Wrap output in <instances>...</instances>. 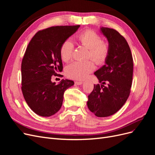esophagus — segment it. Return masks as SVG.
Here are the masks:
<instances>
[{"instance_id":"34e87169","label":"esophagus","mask_w":155,"mask_h":155,"mask_svg":"<svg viewBox=\"0 0 155 155\" xmlns=\"http://www.w3.org/2000/svg\"><path fill=\"white\" fill-rule=\"evenodd\" d=\"M75 83H76V85H81L83 83L82 81H76L75 82Z\"/></svg>"}]
</instances>
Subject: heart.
Instances as JSON below:
<instances>
[{"label":"heart","mask_w":155,"mask_h":155,"mask_svg":"<svg viewBox=\"0 0 155 155\" xmlns=\"http://www.w3.org/2000/svg\"><path fill=\"white\" fill-rule=\"evenodd\" d=\"M78 42L88 49V58H90L96 64H101L105 62L109 52V48L105 42L101 41L100 36L92 30L81 33L77 37ZM74 51V44L71 40L65 41L60 48V55L65 62L72 59ZM95 68L91 61H76L69 64L66 68L67 76L74 79H85Z\"/></svg>","instance_id":"obj_1"}]
</instances>
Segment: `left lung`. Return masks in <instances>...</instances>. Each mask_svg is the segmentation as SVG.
<instances>
[{"mask_svg": "<svg viewBox=\"0 0 155 155\" xmlns=\"http://www.w3.org/2000/svg\"><path fill=\"white\" fill-rule=\"evenodd\" d=\"M100 31L108 41L109 52L105 64L94 72L101 86L94 85L87 106L96 116L107 117L118 112L129 96L133 59L127 42L118 31L105 27Z\"/></svg>", "mask_w": 155, "mask_h": 155, "instance_id": "8db88e82", "label": "left lung"}]
</instances>
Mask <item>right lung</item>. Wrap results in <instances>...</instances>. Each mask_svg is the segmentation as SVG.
Listing matches in <instances>:
<instances>
[{"label": "right lung", "instance_id": "right-lung-1", "mask_svg": "<svg viewBox=\"0 0 155 155\" xmlns=\"http://www.w3.org/2000/svg\"><path fill=\"white\" fill-rule=\"evenodd\" d=\"M80 25L57 26L39 31L30 41L21 64L22 92L35 114L49 117L61 107L64 91L74 85L62 79L58 85L51 76L62 72L61 46Z\"/></svg>", "mask_w": 155, "mask_h": 155}]
</instances>
